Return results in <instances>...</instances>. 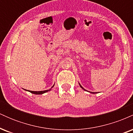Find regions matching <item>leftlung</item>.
<instances>
[{"instance_id": "8db88e82", "label": "left lung", "mask_w": 133, "mask_h": 133, "mask_svg": "<svg viewBox=\"0 0 133 133\" xmlns=\"http://www.w3.org/2000/svg\"><path fill=\"white\" fill-rule=\"evenodd\" d=\"M79 85H80L81 88H82V89H83L84 90H86V89H84V88H82V87L81 86V84H79ZM91 93H92V94H96V93H94V92H91Z\"/></svg>"}]
</instances>
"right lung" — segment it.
<instances>
[{
    "label": "right lung",
    "mask_w": 133,
    "mask_h": 133,
    "mask_svg": "<svg viewBox=\"0 0 133 133\" xmlns=\"http://www.w3.org/2000/svg\"><path fill=\"white\" fill-rule=\"evenodd\" d=\"M52 87H54V86H53ZM51 89L45 90V91H29L30 92L33 93V94H44V93L47 92V91H49Z\"/></svg>",
    "instance_id": "1"
}]
</instances>
